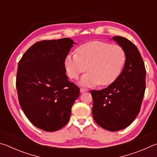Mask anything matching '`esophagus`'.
Returning a JSON list of instances; mask_svg holds the SVG:
<instances>
[{
	"label": "esophagus",
	"mask_w": 157,
	"mask_h": 157,
	"mask_svg": "<svg viewBox=\"0 0 157 157\" xmlns=\"http://www.w3.org/2000/svg\"><path fill=\"white\" fill-rule=\"evenodd\" d=\"M88 91V89H84V88H81L80 89V92L81 93H84V92H86Z\"/></svg>",
	"instance_id": "obj_1"
}]
</instances>
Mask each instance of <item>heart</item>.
<instances>
[{"label": "heart", "instance_id": "obj_1", "mask_svg": "<svg viewBox=\"0 0 157 157\" xmlns=\"http://www.w3.org/2000/svg\"><path fill=\"white\" fill-rule=\"evenodd\" d=\"M76 53L66 55L64 67L69 78L78 79L88 66L89 71L79 81L85 86L111 84L120 76L127 59L123 47L100 41L82 45L77 48Z\"/></svg>", "mask_w": 157, "mask_h": 157}]
</instances>
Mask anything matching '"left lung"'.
Listing matches in <instances>:
<instances>
[{
	"label": "left lung",
	"mask_w": 157,
	"mask_h": 157,
	"mask_svg": "<svg viewBox=\"0 0 157 157\" xmlns=\"http://www.w3.org/2000/svg\"><path fill=\"white\" fill-rule=\"evenodd\" d=\"M112 39L122 46L127 59L116 80L104 89L91 90L93 116L98 125L111 132L128 127L139 114L145 90L146 71L136 46L123 36Z\"/></svg>",
	"instance_id": "obj_1"
}]
</instances>
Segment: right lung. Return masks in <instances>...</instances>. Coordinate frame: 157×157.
<instances>
[{
	"label": "right lung",
	"instance_id": "add662e5",
	"mask_svg": "<svg viewBox=\"0 0 157 157\" xmlns=\"http://www.w3.org/2000/svg\"><path fill=\"white\" fill-rule=\"evenodd\" d=\"M75 44L70 38L33 45L20 59L17 74L18 101L37 128L55 132L69 121L79 88L68 81L64 59Z\"/></svg>",
	"mask_w": 157,
	"mask_h": 157
}]
</instances>
